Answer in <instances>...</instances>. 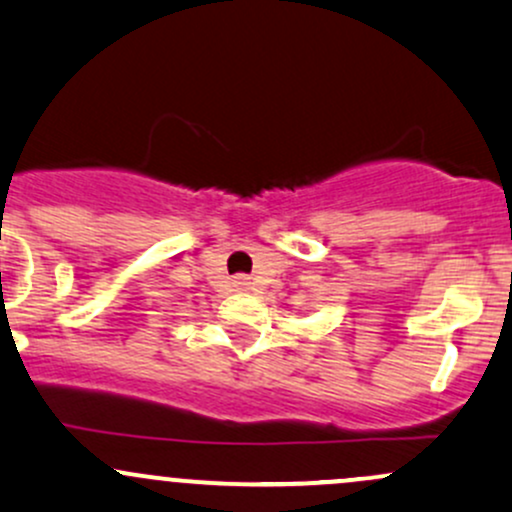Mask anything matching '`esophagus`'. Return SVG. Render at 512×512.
<instances>
[{
	"mask_svg": "<svg viewBox=\"0 0 512 512\" xmlns=\"http://www.w3.org/2000/svg\"><path fill=\"white\" fill-rule=\"evenodd\" d=\"M235 284H238L240 289H247V286H250V282H247V277H238V279H235Z\"/></svg>",
	"mask_w": 512,
	"mask_h": 512,
	"instance_id": "obj_1",
	"label": "esophagus"
}]
</instances>
